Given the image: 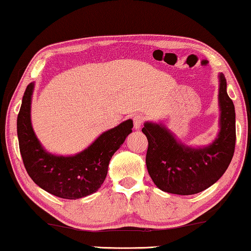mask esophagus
<instances>
[{
	"instance_id": "obj_1",
	"label": "esophagus",
	"mask_w": 251,
	"mask_h": 251,
	"mask_svg": "<svg viewBox=\"0 0 251 251\" xmlns=\"http://www.w3.org/2000/svg\"><path fill=\"white\" fill-rule=\"evenodd\" d=\"M133 122H134V128H135V129L141 128V126H142V124H143V122H144L143 116H140V115L135 116V117L133 118Z\"/></svg>"
}]
</instances>
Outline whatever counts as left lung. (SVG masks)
I'll use <instances>...</instances> for the list:
<instances>
[{"label":"left lung","instance_id":"8db88e82","mask_svg":"<svg viewBox=\"0 0 251 251\" xmlns=\"http://www.w3.org/2000/svg\"><path fill=\"white\" fill-rule=\"evenodd\" d=\"M219 133L206 147H190L179 141L162 123L145 122L147 167L159 189L193 195L215 184L229 167L235 145L234 104L226 92V80L219 74Z\"/></svg>","mask_w":251,"mask_h":251}]
</instances>
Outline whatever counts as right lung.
<instances>
[{
  "label": "right lung",
  "mask_w": 251,
  "mask_h": 251,
  "mask_svg": "<svg viewBox=\"0 0 251 251\" xmlns=\"http://www.w3.org/2000/svg\"><path fill=\"white\" fill-rule=\"evenodd\" d=\"M35 83L25 89L17 119L20 153L30 178L51 195L77 200L96 193L106 179L114 153L132 133L133 121L121 123L100 135L74 155L48 152L36 136L31 124V100Z\"/></svg>",
  "instance_id": "right-lung-1"
}]
</instances>
